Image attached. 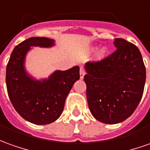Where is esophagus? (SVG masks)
I'll use <instances>...</instances> for the list:
<instances>
[{
	"mask_svg": "<svg viewBox=\"0 0 150 150\" xmlns=\"http://www.w3.org/2000/svg\"><path fill=\"white\" fill-rule=\"evenodd\" d=\"M85 76V70L83 69V68L80 69V78L83 79V77Z\"/></svg>",
	"mask_w": 150,
	"mask_h": 150,
	"instance_id": "obj_1",
	"label": "esophagus"
}]
</instances>
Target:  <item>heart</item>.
<instances>
[{
    "mask_svg": "<svg viewBox=\"0 0 150 150\" xmlns=\"http://www.w3.org/2000/svg\"><path fill=\"white\" fill-rule=\"evenodd\" d=\"M96 50H97L96 46H94V47H92V48H91V50H92V51H96ZM106 53H107V50L105 49V47L101 48V49L99 50L98 54H97V58H98L99 59H103V58L105 56Z\"/></svg>",
    "mask_w": 150,
    "mask_h": 150,
    "instance_id": "heart-1",
    "label": "heart"
}]
</instances>
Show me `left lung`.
<instances>
[{
  "label": "left lung",
  "instance_id": "obj_1",
  "mask_svg": "<svg viewBox=\"0 0 150 150\" xmlns=\"http://www.w3.org/2000/svg\"><path fill=\"white\" fill-rule=\"evenodd\" d=\"M116 50L99 62H87L86 98L94 117L106 124L122 122L132 115L144 92L146 72L139 49L116 38Z\"/></svg>",
  "mask_w": 150,
  "mask_h": 150
}]
</instances>
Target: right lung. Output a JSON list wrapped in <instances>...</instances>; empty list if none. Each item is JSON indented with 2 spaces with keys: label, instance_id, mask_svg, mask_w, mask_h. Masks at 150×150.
Listing matches in <instances>:
<instances>
[{
  "label": "right lung",
  "instance_id": "obj_1",
  "mask_svg": "<svg viewBox=\"0 0 150 150\" xmlns=\"http://www.w3.org/2000/svg\"><path fill=\"white\" fill-rule=\"evenodd\" d=\"M54 40L31 38L14 47L6 67V86L10 100L18 114L33 124L46 125L56 121L64 108L65 100L80 78L79 67L56 70L48 78L37 80L28 73L25 59L31 46L49 48Z\"/></svg>",
  "mask_w": 150,
  "mask_h": 150
}]
</instances>
